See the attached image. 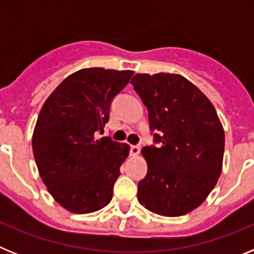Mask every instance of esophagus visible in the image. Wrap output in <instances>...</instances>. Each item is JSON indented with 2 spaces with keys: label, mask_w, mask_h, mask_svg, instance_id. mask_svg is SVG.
Wrapping results in <instances>:
<instances>
[{
  "label": "esophagus",
  "mask_w": 254,
  "mask_h": 254,
  "mask_svg": "<svg viewBox=\"0 0 254 254\" xmlns=\"http://www.w3.org/2000/svg\"><path fill=\"white\" fill-rule=\"evenodd\" d=\"M140 150L141 147L138 146V145H131V146H129V152H131V155H133V156L140 154Z\"/></svg>",
  "instance_id": "34e87169"
}]
</instances>
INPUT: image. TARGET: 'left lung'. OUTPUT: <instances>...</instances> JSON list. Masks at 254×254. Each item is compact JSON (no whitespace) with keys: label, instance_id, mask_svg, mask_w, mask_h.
Listing matches in <instances>:
<instances>
[{"label":"left lung","instance_id":"1","mask_svg":"<svg viewBox=\"0 0 254 254\" xmlns=\"http://www.w3.org/2000/svg\"><path fill=\"white\" fill-rule=\"evenodd\" d=\"M149 112L155 143L142 155L147 174L138 202L161 216H182L206 199L221 173L225 134L214 105L186 77L137 73L131 80Z\"/></svg>","mask_w":254,"mask_h":254}]
</instances>
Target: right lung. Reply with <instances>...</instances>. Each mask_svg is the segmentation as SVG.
I'll return each instance as SVG.
<instances>
[{"instance_id":"1","label":"right lung","mask_w":254,"mask_h":254,"mask_svg":"<svg viewBox=\"0 0 254 254\" xmlns=\"http://www.w3.org/2000/svg\"><path fill=\"white\" fill-rule=\"evenodd\" d=\"M132 75L129 69H80L56 87L38 116L33 133L38 170L52 197L71 212H94L113 197L129 146L96 136Z\"/></svg>"}]
</instances>
